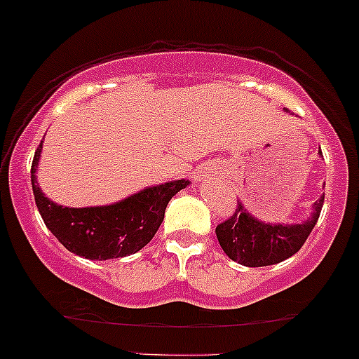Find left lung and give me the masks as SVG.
Instances as JSON below:
<instances>
[{
	"label": "left lung",
	"mask_w": 359,
	"mask_h": 359,
	"mask_svg": "<svg viewBox=\"0 0 359 359\" xmlns=\"http://www.w3.org/2000/svg\"><path fill=\"white\" fill-rule=\"evenodd\" d=\"M322 153V151H320ZM324 206V196L313 204V216L300 224H271L255 219L237 203L233 215L216 226V237L231 261L262 267L286 261L302 249Z\"/></svg>",
	"instance_id": "1"
}]
</instances>
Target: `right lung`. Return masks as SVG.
I'll return each instance as SVG.
<instances>
[{
	"mask_svg": "<svg viewBox=\"0 0 359 359\" xmlns=\"http://www.w3.org/2000/svg\"><path fill=\"white\" fill-rule=\"evenodd\" d=\"M42 141L35 149L30 179L39 212L46 226L73 254L92 261L136 254L155 237L165 216V208L189 180H173L148 187L110 206L65 208L46 198L37 184V163Z\"/></svg>",
	"mask_w": 359,
	"mask_h": 359,
	"instance_id": "obj_1",
	"label": "right lung"
}]
</instances>
